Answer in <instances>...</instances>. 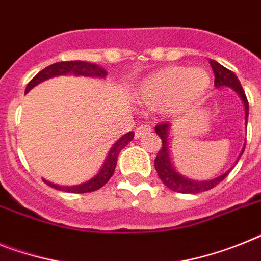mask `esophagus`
<instances>
[{
	"label": "esophagus",
	"mask_w": 261,
	"mask_h": 261,
	"mask_svg": "<svg viewBox=\"0 0 261 261\" xmlns=\"http://www.w3.org/2000/svg\"><path fill=\"white\" fill-rule=\"evenodd\" d=\"M148 131H151V127L147 126V124H143V126H139L135 130V138H139L141 135L146 134V133H148Z\"/></svg>",
	"instance_id": "1"
}]
</instances>
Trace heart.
Wrapping results in <instances>:
<instances>
[{
    "label": "heart",
    "mask_w": 261,
    "mask_h": 261,
    "mask_svg": "<svg viewBox=\"0 0 261 261\" xmlns=\"http://www.w3.org/2000/svg\"><path fill=\"white\" fill-rule=\"evenodd\" d=\"M211 87V76L201 67L168 66L148 74L138 83L135 97L166 117H180L203 102Z\"/></svg>",
    "instance_id": "heart-1"
}]
</instances>
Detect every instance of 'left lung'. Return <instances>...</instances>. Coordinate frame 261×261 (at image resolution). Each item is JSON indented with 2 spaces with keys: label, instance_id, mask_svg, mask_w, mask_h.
Here are the masks:
<instances>
[{
  "label": "left lung",
  "instance_id": "8db88e82",
  "mask_svg": "<svg viewBox=\"0 0 261 261\" xmlns=\"http://www.w3.org/2000/svg\"><path fill=\"white\" fill-rule=\"evenodd\" d=\"M211 67L214 70V74H215V86L216 89H222V87H231L239 94L240 99L243 100L244 103V110H246V126L247 120H248V100H247L246 93L243 90L242 85H240V81L238 80V76L232 73L231 70L225 69L224 66H222L220 63H218L216 61L211 60ZM170 123H162L155 126V133L159 135V138L162 139V148L161 151L158 152L156 159H155V170L158 172V176L161 178V180L163 181V185L167 186L170 190L176 192H180V194H199V192L208 191L211 188H214L215 186H218L222 180H224L225 176L229 174L232 168H229L228 171H225L224 174L219 175L214 179H208V180H194V179L186 178L185 175L179 174L175 167L172 166L171 159H170V154H168V139H170ZM244 147L246 144L243 146V150L239 155V158L242 156L243 152H244ZM238 158V161H239ZM236 161V162H238Z\"/></svg>",
  "mask_w": 261,
  "mask_h": 261
}]
</instances>
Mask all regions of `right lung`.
I'll list each match as a JSON object with an SVG mask.
<instances>
[{"label": "right lung", "instance_id": "right-lung-1", "mask_svg": "<svg viewBox=\"0 0 261 261\" xmlns=\"http://www.w3.org/2000/svg\"><path fill=\"white\" fill-rule=\"evenodd\" d=\"M67 74H71V75L75 76H95V78H105L107 75L106 70L103 67L98 66L95 63L90 62H83V61H67V62H57L53 63L50 66L45 67L43 70H41L38 74H37L26 86V93H29L33 87H36L37 85H39L41 82L46 80H50V78H54V76L58 75H67ZM134 138V133L130 131L127 134L122 135V137L118 139L115 143L111 146L109 154H107L106 159H105L102 167L98 171L97 175H94L93 178L89 179L85 183H81V185L75 186H60L54 185L51 181L45 180L46 185L50 186V187L56 188V190H60V191L70 192V194H86V192H93L99 190L100 187H103L107 181L110 180V178L113 176L114 170H115V166H117L118 155L127 144L130 143Z\"/></svg>", "mask_w": 261, "mask_h": 261}]
</instances>
